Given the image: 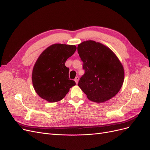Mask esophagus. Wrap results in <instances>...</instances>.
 Wrapping results in <instances>:
<instances>
[{
    "label": "esophagus",
    "mask_w": 150,
    "mask_h": 150,
    "mask_svg": "<svg viewBox=\"0 0 150 150\" xmlns=\"http://www.w3.org/2000/svg\"><path fill=\"white\" fill-rule=\"evenodd\" d=\"M79 77L78 76H77V77H76V78L74 79V81H75V82H76V84H78V81H79Z\"/></svg>",
    "instance_id": "obj_1"
}]
</instances>
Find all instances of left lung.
<instances>
[{
	"label": "left lung",
	"mask_w": 150,
	"mask_h": 150,
	"mask_svg": "<svg viewBox=\"0 0 150 150\" xmlns=\"http://www.w3.org/2000/svg\"><path fill=\"white\" fill-rule=\"evenodd\" d=\"M85 73L79 87L90 101L101 103L117 94L124 82L125 71L119 59L100 42L86 40L78 46Z\"/></svg>",
	"instance_id": "left-lung-1"
}]
</instances>
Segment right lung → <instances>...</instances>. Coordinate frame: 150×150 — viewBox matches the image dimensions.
I'll list each match as a JSON object with an SVG mask.
<instances>
[{
    "label": "right lung",
    "instance_id": "right-lung-1",
    "mask_svg": "<svg viewBox=\"0 0 150 150\" xmlns=\"http://www.w3.org/2000/svg\"><path fill=\"white\" fill-rule=\"evenodd\" d=\"M76 50L74 45L54 44L40 54L33 67L32 81L39 96L48 102L61 101L76 85L65 62Z\"/></svg>",
    "mask_w": 150,
    "mask_h": 150
}]
</instances>
